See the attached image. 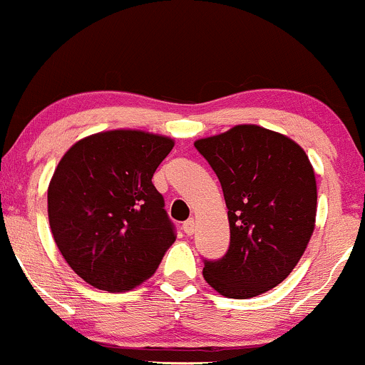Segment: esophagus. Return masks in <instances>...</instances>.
I'll list each match as a JSON object with an SVG mask.
<instances>
[{
  "label": "esophagus",
  "mask_w": 365,
  "mask_h": 365,
  "mask_svg": "<svg viewBox=\"0 0 365 365\" xmlns=\"http://www.w3.org/2000/svg\"><path fill=\"white\" fill-rule=\"evenodd\" d=\"M182 230L187 233V235H192V233L195 232V221H194V217H190V220H187L185 223L182 225Z\"/></svg>",
  "instance_id": "34e87169"
}]
</instances>
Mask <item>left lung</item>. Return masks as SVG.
I'll return each instance as SVG.
<instances>
[{
  "label": "left lung",
  "instance_id": "1",
  "mask_svg": "<svg viewBox=\"0 0 365 365\" xmlns=\"http://www.w3.org/2000/svg\"><path fill=\"white\" fill-rule=\"evenodd\" d=\"M228 207L230 247L204 261V279L228 299L279 284L302 257L316 223L317 188L307 154L282 133L237 125L195 142Z\"/></svg>",
  "mask_w": 365,
  "mask_h": 365
}]
</instances>
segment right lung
<instances>
[{"instance_id": "obj_1", "label": "right lung", "mask_w": 365, "mask_h": 365, "mask_svg": "<svg viewBox=\"0 0 365 365\" xmlns=\"http://www.w3.org/2000/svg\"><path fill=\"white\" fill-rule=\"evenodd\" d=\"M173 149L168 137L110 130L78 140L48 188L54 242L83 282L125 292L158 269L177 238L153 175Z\"/></svg>"}]
</instances>
